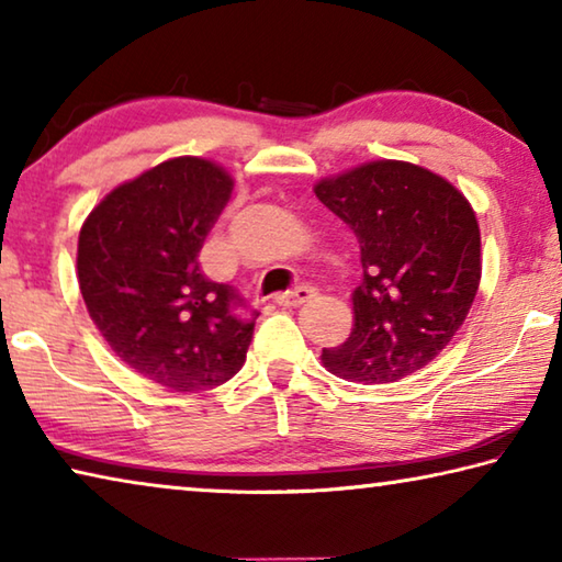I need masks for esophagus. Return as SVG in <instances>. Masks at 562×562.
Here are the masks:
<instances>
[{"mask_svg": "<svg viewBox=\"0 0 562 562\" xmlns=\"http://www.w3.org/2000/svg\"><path fill=\"white\" fill-rule=\"evenodd\" d=\"M312 297H317V290L307 288V284H300V288L278 294V297H274V302H278L280 307H300V304L310 302Z\"/></svg>", "mask_w": 562, "mask_h": 562, "instance_id": "1", "label": "esophagus"}]
</instances>
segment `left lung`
<instances>
[{"label":"left lung","instance_id":"1","mask_svg":"<svg viewBox=\"0 0 562 562\" xmlns=\"http://www.w3.org/2000/svg\"><path fill=\"white\" fill-rule=\"evenodd\" d=\"M315 195L357 235L359 288L345 345L322 349L339 379L398 382L439 357L481 282V231L449 180L406 160H372L322 178Z\"/></svg>","mask_w":562,"mask_h":562}]
</instances>
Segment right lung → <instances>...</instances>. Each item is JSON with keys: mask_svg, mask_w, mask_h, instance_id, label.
Segmentation results:
<instances>
[{"mask_svg": "<svg viewBox=\"0 0 562 562\" xmlns=\"http://www.w3.org/2000/svg\"><path fill=\"white\" fill-rule=\"evenodd\" d=\"M233 178L180 156L111 190L79 233L81 297L113 355L173 392H203L240 372L255 317L235 315L231 284L198 255L231 201Z\"/></svg>", "mask_w": 562, "mask_h": 562, "instance_id": "right-lung-1", "label": "right lung"}]
</instances>
